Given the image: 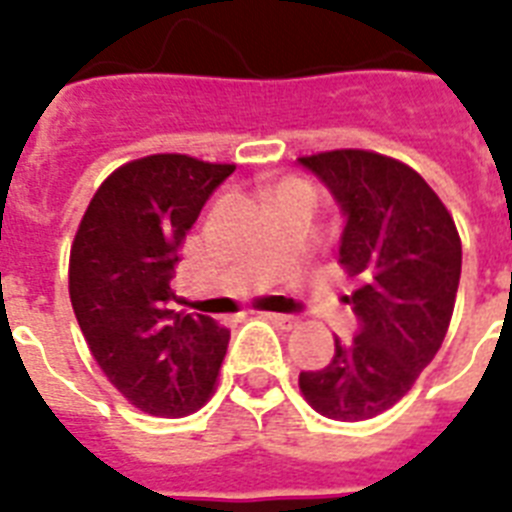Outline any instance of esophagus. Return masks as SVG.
Listing matches in <instances>:
<instances>
[{
	"instance_id": "1",
	"label": "esophagus",
	"mask_w": 512,
	"mask_h": 512,
	"mask_svg": "<svg viewBox=\"0 0 512 512\" xmlns=\"http://www.w3.org/2000/svg\"><path fill=\"white\" fill-rule=\"evenodd\" d=\"M263 319L273 321V324L281 329L297 327V316H292V313H263Z\"/></svg>"
}]
</instances>
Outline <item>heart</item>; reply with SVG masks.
Here are the masks:
<instances>
[{
  "label": "heart",
  "instance_id": "obj_1",
  "mask_svg": "<svg viewBox=\"0 0 512 512\" xmlns=\"http://www.w3.org/2000/svg\"><path fill=\"white\" fill-rule=\"evenodd\" d=\"M295 185H305V183H303V180H284V183H281L279 188H276V193L284 191V188H295Z\"/></svg>",
  "mask_w": 512,
  "mask_h": 512
}]
</instances>
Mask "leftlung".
I'll return each instance as SVG.
<instances>
[{"label": "left lung", "mask_w": 512, "mask_h": 512, "mask_svg": "<svg viewBox=\"0 0 512 512\" xmlns=\"http://www.w3.org/2000/svg\"><path fill=\"white\" fill-rule=\"evenodd\" d=\"M297 164L335 199L340 263L358 281L345 295L356 337H335L332 361L300 372V390L329 420H372L409 393L444 342L460 287V236L433 188L390 156L345 148Z\"/></svg>", "instance_id": "8db88e82"}]
</instances>
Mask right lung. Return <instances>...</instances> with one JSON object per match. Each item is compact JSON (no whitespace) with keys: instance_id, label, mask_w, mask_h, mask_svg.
<instances>
[{"instance_id":"right-lung-1","label":"right lung","mask_w":512,"mask_h":512,"mask_svg":"<svg viewBox=\"0 0 512 512\" xmlns=\"http://www.w3.org/2000/svg\"><path fill=\"white\" fill-rule=\"evenodd\" d=\"M233 170L183 154L124 164L76 231L68 265L76 321L111 385L154 417L207 404L228 350V329L172 311L170 281L185 233Z\"/></svg>"}]
</instances>
